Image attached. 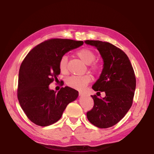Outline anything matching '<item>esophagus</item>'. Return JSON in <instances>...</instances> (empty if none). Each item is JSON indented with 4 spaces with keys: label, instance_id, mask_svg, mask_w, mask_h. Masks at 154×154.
<instances>
[{
    "label": "esophagus",
    "instance_id": "1",
    "mask_svg": "<svg viewBox=\"0 0 154 154\" xmlns=\"http://www.w3.org/2000/svg\"><path fill=\"white\" fill-rule=\"evenodd\" d=\"M79 96H85V93L83 92H79Z\"/></svg>",
    "mask_w": 154,
    "mask_h": 154
}]
</instances>
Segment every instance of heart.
Segmentation results:
<instances>
[{
    "mask_svg": "<svg viewBox=\"0 0 154 154\" xmlns=\"http://www.w3.org/2000/svg\"><path fill=\"white\" fill-rule=\"evenodd\" d=\"M76 56L82 60L85 64H89V69L93 72L98 71L99 66L96 62H93L96 59V54L92 50L88 48H83L76 52ZM68 58L63 56L60 59L58 67L59 70L62 74H66L68 72ZM91 77L89 75L76 76L73 75L68 78L66 83L68 86L76 90H82L85 85L90 82Z\"/></svg>",
    "mask_w": 154,
    "mask_h": 154,
    "instance_id": "1",
    "label": "heart"
}]
</instances>
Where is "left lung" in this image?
Masks as SVG:
<instances>
[{
    "label": "left lung",
    "mask_w": 154,
    "mask_h": 154,
    "mask_svg": "<svg viewBox=\"0 0 154 154\" xmlns=\"http://www.w3.org/2000/svg\"><path fill=\"white\" fill-rule=\"evenodd\" d=\"M85 42L95 46L103 59L102 73L92 89L106 94L103 99L92 96L94 106L87 112V118L95 126L107 128L118 124L131 107L136 88L134 71L126 54L113 44L94 40Z\"/></svg>",
    "instance_id": "left-lung-1"
}]
</instances>
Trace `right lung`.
Instances as JSON below:
<instances>
[{
    "instance_id": "add662e5",
    "label": "right lung",
    "mask_w": 154,
    "mask_h": 154,
    "mask_svg": "<svg viewBox=\"0 0 154 154\" xmlns=\"http://www.w3.org/2000/svg\"><path fill=\"white\" fill-rule=\"evenodd\" d=\"M83 44L82 41L50 38L35 47L25 57L19 71L17 98L34 124L48 126L58 122L68 104L77 98L78 92L71 88H62L56 93L49 89V85L60 73L61 57Z\"/></svg>"
}]
</instances>
